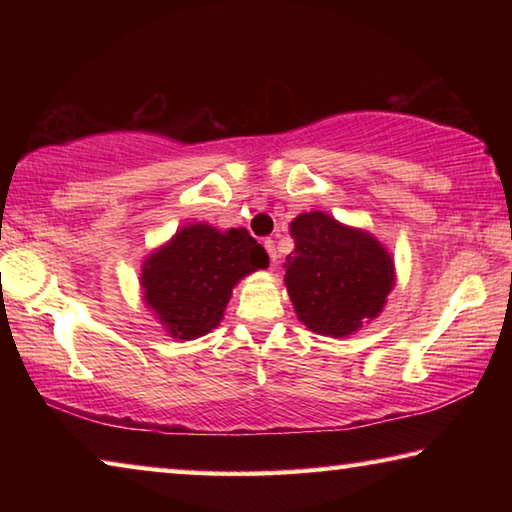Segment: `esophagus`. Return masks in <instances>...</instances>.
<instances>
[{
  "label": "esophagus",
  "mask_w": 512,
  "mask_h": 512,
  "mask_svg": "<svg viewBox=\"0 0 512 512\" xmlns=\"http://www.w3.org/2000/svg\"><path fill=\"white\" fill-rule=\"evenodd\" d=\"M264 248H266L268 257H271V264H275V262H277V253H275V241H273V239H264Z\"/></svg>",
  "instance_id": "34e87169"
}]
</instances>
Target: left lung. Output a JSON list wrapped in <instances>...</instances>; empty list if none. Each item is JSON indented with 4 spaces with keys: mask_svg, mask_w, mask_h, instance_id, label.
I'll return each mask as SVG.
<instances>
[{
    "mask_svg": "<svg viewBox=\"0 0 512 512\" xmlns=\"http://www.w3.org/2000/svg\"><path fill=\"white\" fill-rule=\"evenodd\" d=\"M289 228L296 248L284 264V284L302 325L341 339L381 314L395 268L370 232L325 212L300 214Z\"/></svg>",
    "mask_w": 512,
    "mask_h": 512,
    "instance_id": "8db88e82",
    "label": "left lung"
}]
</instances>
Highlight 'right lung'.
Wrapping results in <instances>:
<instances>
[{
	"label": "right lung",
	"instance_id": "1",
	"mask_svg": "<svg viewBox=\"0 0 512 512\" xmlns=\"http://www.w3.org/2000/svg\"><path fill=\"white\" fill-rule=\"evenodd\" d=\"M268 266L262 244L246 228L185 225L146 257L142 291L169 336L192 341L221 323L235 284Z\"/></svg>",
	"mask_w": 512,
	"mask_h": 512
}]
</instances>
